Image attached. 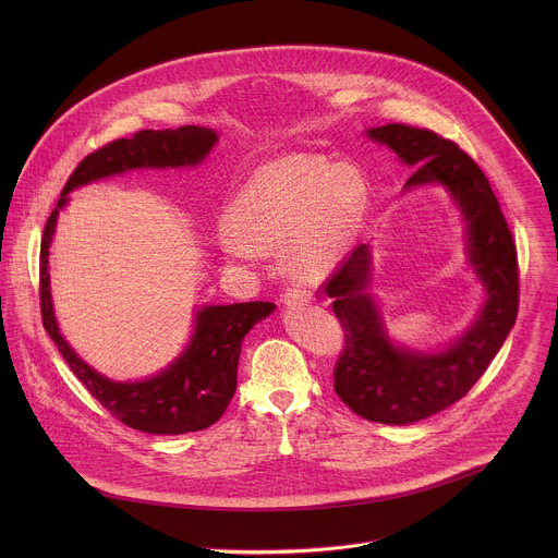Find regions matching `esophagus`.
I'll return each mask as SVG.
<instances>
[{
  "label": "esophagus",
  "instance_id": "1",
  "mask_svg": "<svg viewBox=\"0 0 558 558\" xmlns=\"http://www.w3.org/2000/svg\"><path fill=\"white\" fill-rule=\"evenodd\" d=\"M308 298H311V293H308L306 289H298V287H289V289H284V293H282V302H284L287 306H298V304L306 302Z\"/></svg>",
  "mask_w": 558,
  "mask_h": 558
}]
</instances>
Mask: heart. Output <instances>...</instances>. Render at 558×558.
<instances>
[{
	"label": "heart",
	"mask_w": 558,
	"mask_h": 558,
	"mask_svg": "<svg viewBox=\"0 0 558 558\" xmlns=\"http://www.w3.org/2000/svg\"><path fill=\"white\" fill-rule=\"evenodd\" d=\"M366 198V179L353 163L333 166L320 154L280 156L238 192L220 243L233 260L282 250L295 278H323L353 243Z\"/></svg>",
	"instance_id": "1"
}]
</instances>
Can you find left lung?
Segmentation results:
<instances>
[{
    "mask_svg": "<svg viewBox=\"0 0 558 558\" xmlns=\"http://www.w3.org/2000/svg\"><path fill=\"white\" fill-rule=\"evenodd\" d=\"M388 145L407 166H415L404 190L444 185L465 220L468 263L486 287L488 300L472 327L437 353L395 347L379 308L366 293L371 252L360 245L347 256L325 291L344 329V349L333 371L340 400L368 422L404 426L426 420L474 386L499 353L519 311L517 247L499 201L472 158L452 141L404 123L366 130Z\"/></svg>",
    "mask_w": 558,
    "mask_h": 558,
    "instance_id": "obj_1",
    "label": "left lung"
}]
</instances>
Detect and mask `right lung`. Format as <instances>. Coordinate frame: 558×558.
Returning a JSON list of instances; mask_svg holds the SVG:
<instances>
[{"label":"right lung","instance_id":"obj_1","mask_svg":"<svg viewBox=\"0 0 558 558\" xmlns=\"http://www.w3.org/2000/svg\"><path fill=\"white\" fill-rule=\"evenodd\" d=\"M218 136L209 128L183 125L179 130H141L132 138H117L88 154L63 185L57 207L46 220L39 254V300L44 329L59 353L95 400L121 424L151 435H183L216 424L235 392L238 357L250 329L267 317L274 302L211 304L196 311V327L187 349L168 368L141 381H114L78 357L57 327L50 298L48 247L59 209L68 194L93 181L138 168L198 166Z\"/></svg>","mask_w":558,"mask_h":558}]
</instances>
